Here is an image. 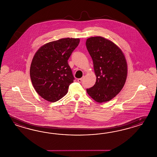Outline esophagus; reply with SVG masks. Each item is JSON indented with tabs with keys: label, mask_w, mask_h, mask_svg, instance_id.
<instances>
[{
	"label": "esophagus",
	"mask_w": 157,
	"mask_h": 157,
	"mask_svg": "<svg viewBox=\"0 0 157 157\" xmlns=\"http://www.w3.org/2000/svg\"><path fill=\"white\" fill-rule=\"evenodd\" d=\"M82 78H78V79H77V81H78V82H82Z\"/></svg>",
	"instance_id": "obj_1"
}]
</instances>
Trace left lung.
Segmentation results:
<instances>
[{
	"instance_id": "1",
	"label": "left lung",
	"mask_w": 157,
	"mask_h": 157,
	"mask_svg": "<svg viewBox=\"0 0 157 157\" xmlns=\"http://www.w3.org/2000/svg\"><path fill=\"white\" fill-rule=\"evenodd\" d=\"M86 46L92 57L96 81L87 89L94 100L102 103L111 100L125 85L128 66L121 49L101 36L89 37Z\"/></svg>"
}]
</instances>
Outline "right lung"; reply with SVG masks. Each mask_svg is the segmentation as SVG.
Masks as SVG:
<instances>
[{
	"mask_svg": "<svg viewBox=\"0 0 157 157\" xmlns=\"http://www.w3.org/2000/svg\"><path fill=\"white\" fill-rule=\"evenodd\" d=\"M79 43V39H61L43 45L35 53L31 80L36 92L45 100L56 102L68 93L75 79L68 60Z\"/></svg>",
	"mask_w": 157,
	"mask_h": 157,
	"instance_id": "right-lung-1",
	"label": "right lung"
}]
</instances>
